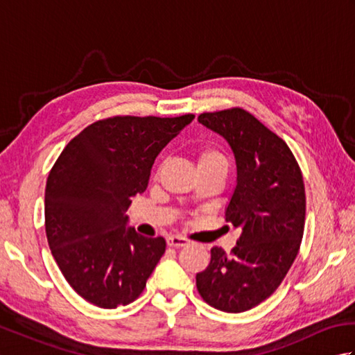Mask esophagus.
Wrapping results in <instances>:
<instances>
[{"label": "esophagus", "mask_w": 355, "mask_h": 355, "mask_svg": "<svg viewBox=\"0 0 355 355\" xmlns=\"http://www.w3.org/2000/svg\"><path fill=\"white\" fill-rule=\"evenodd\" d=\"M189 244V241H187L186 238H182V236H177V235H172L168 238V245L169 247H184Z\"/></svg>", "instance_id": "1"}]
</instances>
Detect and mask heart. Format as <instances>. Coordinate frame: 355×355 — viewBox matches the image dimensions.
<instances>
[{
    "mask_svg": "<svg viewBox=\"0 0 355 355\" xmlns=\"http://www.w3.org/2000/svg\"><path fill=\"white\" fill-rule=\"evenodd\" d=\"M227 158L215 146H206L200 149L198 153V171L200 169H212L227 172Z\"/></svg>",
    "mask_w": 355,
    "mask_h": 355,
    "instance_id": "heart-1",
    "label": "heart"
}]
</instances>
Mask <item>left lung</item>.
Listing matches in <instances>:
<instances>
[{
	"label": "left lung",
	"mask_w": 355,
	"mask_h": 355,
	"mask_svg": "<svg viewBox=\"0 0 355 355\" xmlns=\"http://www.w3.org/2000/svg\"><path fill=\"white\" fill-rule=\"evenodd\" d=\"M198 122L227 140L235 155L225 221L241 235L232 254L210 250L197 288L216 310L243 313L270 297L296 259L305 225L302 172L286 143L243 108L202 112Z\"/></svg>",
	"instance_id": "left-lung-1"
}]
</instances>
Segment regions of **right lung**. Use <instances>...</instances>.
<instances>
[{
	"instance_id": "obj_1",
	"label": "right lung",
	"mask_w": 355,
	"mask_h": 355,
	"mask_svg": "<svg viewBox=\"0 0 355 355\" xmlns=\"http://www.w3.org/2000/svg\"><path fill=\"white\" fill-rule=\"evenodd\" d=\"M116 116L79 132L45 186V233L67 282L87 302L117 308L145 290L166 241L128 227L131 198L146 191L160 150L193 120Z\"/></svg>"
}]
</instances>
